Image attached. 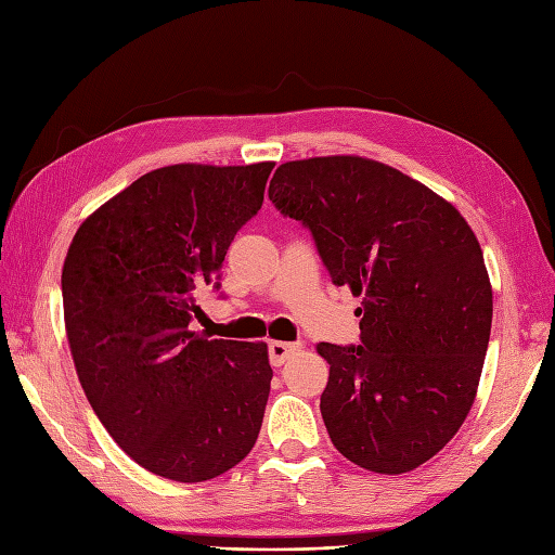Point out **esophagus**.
<instances>
[{
    "instance_id": "obj_1",
    "label": "esophagus",
    "mask_w": 555,
    "mask_h": 555,
    "mask_svg": "<svg viewBox=\"0 0 555 555\" xmlns=\"http://www.w3.org/2000/svg\"><path fill=\"white\" fill-rule=\"evenodd\" d=\"M296 351H300V343H282V340H273L268 345V357H271L273 365H282L284 361H289Z\"/></svg>"
}]
</instances>
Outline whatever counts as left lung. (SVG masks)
Wrapping results in <instances>:
<instances>
[{
    "label": "left lung",
    "mask_w": 555,
    "mask_h": 555,
    "mask_svg": "<svg viewBox=\"0 0 555 555\" xmlns=\"http://www.w3.org/2000/svg\"><path fill=\"white\" fill-rule=\"evenodd\" d=\"M268 198L312 233L335 287L363 296L361 345L317 347L333 447L371 473H410L459 433L479 386L493 292L473 229L426 184L363 157L282 164Z\"/></svg>",
    "instance_id": "8db88e82"
}]
</instances>
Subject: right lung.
Wrapping results in <instances>:
<instances>
[{
    "label": "right lung",
    "instance_id": "1",
    "mask_svg": "<svg viewBox=\"0 0 555 555\" xmlns=\"http://www.w3.org/2000/svg\"><path fill=\"white\" fill-rule=\"evenodd\" d=\"M273 162L150 171L76 231L62 271L66 338L111 438L150 473L206 481L255 447L271 393L263 343L192 328Z\"/></svg>",
    "mask_w": 555,
    "mask_h": 555
}]
</instances>
